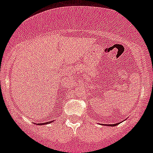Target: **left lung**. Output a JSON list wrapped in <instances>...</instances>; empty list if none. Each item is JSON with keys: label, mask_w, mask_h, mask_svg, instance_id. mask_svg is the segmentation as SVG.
I'll return each instance as SVG.
<instances>
[{"label": "left lung", "mask_w": 153, "mask_h": 153, "mask_svg": "<svg viewBox=\"0 0 153 153\" xmlns=\"http://www.w3.org/2000/svg\"><path fill=\"white\" fill-rule=\"evenodd\" d=\"M119 123H115V124H109V126H117V125H118Z\"/></svg>", "instance_id": "obj_1"}]
</instances>
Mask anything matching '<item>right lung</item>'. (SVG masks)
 Masks as SVG:
<instances>
[{
    "label": "right lung",
    "mask_w": 153,
    "mask_h": 153,
    "mask_svg": "<svg viewBox=\"0 0 153 153\" xmlns=\"http://www.w3.org/2000/svg\"><path fill=\"white\" fill-rule=\"evenodd\" d=\"M50 123H52V121H51V122H47V123H40V124H41V125H45V124Z\"/></svg>",
    "instance_id": "add662e5"
}]
</instances>
